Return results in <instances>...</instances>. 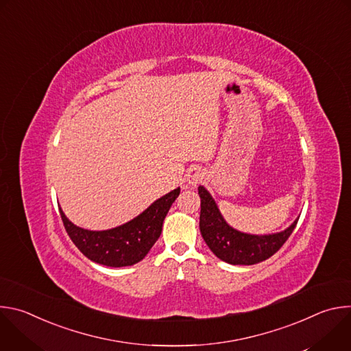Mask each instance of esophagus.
<instances>
[{
	"label": "esophagus",
	"mask_w": 351,
	"mask_h": 351,
	"mask_svg": "<svg viewBox=\"0 0 351 351\" xmlns=\"http://www.w3.org/2000/svg\"><path fill=\"white\" fill-rule=\"evenodd\" d=\"M202 179H203V173L198 168H193L186 173V183L191 187L197 186L199 182H202Z\"/></svg>",
	"instance_id": "34e87169"
}]
</instances>
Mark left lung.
<instances>
[{
	"label": "left lung",
	"mask_w": 351,
	"mask_h": 351,
	"mask_svg": "<svg viewBox=\"0 0 351 351\" xmlns=\"http://www.w3.org/2000/svg\"><path fill=\"white\" fill-rule=\"evenodd\" d=\"M198 194L202 198L199 232L211 252L219 260L233 265H253L272 257L289 239L298 221L295 219L280 233L245 234L225 222L213 197L203 186L198 187Z\"/></svg>",
	"instance_id": "obj_1"
}]
</instances>
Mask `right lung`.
Here are the masks:
<instances>
[{
  "label": "right lung",
  "mask_w": 351,
  "mask_h": 351,
  "mask_svg": "<svg viewBox=\"0 0 351 351\" xmlns=\"http://www.w3.org/2000/svg\"><path fill=\"white\" fill-rule=\"evenodd\" d=\"M179 193L180 189L172 190L137 218L103 232L77 228L65 217L62 210L60 214L71 240L88 260L114 268L128 267L141 261L158 240L164 219Z\"/></svg>",
  "instance_id": "right-lung-1"
}]
</instances>
